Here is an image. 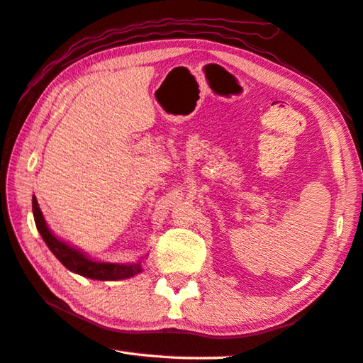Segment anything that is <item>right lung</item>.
<instances>
[{
    "mask_svg": "<svg viewBox=\"0 0 363 363\" xmlns=\"http://www.w3.org/2000/svg\"><path fill=\"white\" fill-rule=\"evenodd\" d=\"M33 216H35L36 228L41 233L43 240L48 247L52 250L58 260H60L69 272H74L84 278L98 279V281H118L127 279L141 273V263H106V262H95L84 255L81 250L71 247L67 242L58 240L57 236L48 228V223L44 220V216L39 209L36 196H33Z\"/></svg>",
    "mask_w": 363,
    "mask_h": 363,
    "instance_id": "right-lung-1",
    "label": "right lung"
}]
</instances>
